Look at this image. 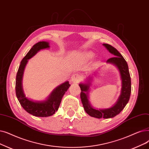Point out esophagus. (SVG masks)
<instances>
[{
  "mask_svg": "<svg viewBox=\"0 0 149 149\" xmlns=\"http://www.w3.org/2000/svg\"><path fill=\"white\" fill-rule=\"evenodd\" d=\"M80 80V76L79 74H74L71 77V81L73 83H79Z\"/></svg>",
  "mask_w": 149,
  "mask_h": 149,
  "instance_id": "1",
  "label": "esophagus"
}]
</instances>
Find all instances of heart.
Listing matches in <instances>:
<instances>
[{
	"instance_id": "1",
	"label": "heart",
	"mask_w": 149,
	"mask_h": 149,
	"mask_svg": "<svg viewBox=\"0 0 149 149\" xmlns=\"http://www.w3.org/2000/svg\"><path fill=\"white\" fill-rule=\"evenodd\" d=\"M93 55H94V54L92 52H88V53H86V54H85V56L87 58H91L93 56Z\"/></svg>"
}]
</instances>
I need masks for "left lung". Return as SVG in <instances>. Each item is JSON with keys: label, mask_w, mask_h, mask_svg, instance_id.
Returning a JSON list of instances; mask_svg holds the SVG:
<instances>
[{"label": "left lung", "mask_w": 149, "mask_h": 149, "mask_svg": "<svg viewBox=\"0 0 149 149\" xmlns=\"http://www.w3.org/2000/svg\"><path fill=\"white\" fill-rule=\"evenodd\" d=\"M103 46L114 55V57L110 58L107 60V63L114 64L118 67L122 79V90L119 98L113 107L105 109H96L91 106L88 99V93L90 84H79L81 92L80 97L84 109L86 113L90 116L95 118L108 119L114 118L119 114L123 109L125 108L130 99L131 94V78L129 73L128 64L124 57L119 52V51L108 44H103Z\"/></svg>", "instance_id": "obj_1"}]
</instances>
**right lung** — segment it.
<instances>
[{"instance_id": "right-lung-1", "label": "right lung", "mask_w": 149, "mask_h": 149, "mask_svg": "<svg viewBox=\"0 0 149 149\" xmlns=\"http://www.w3.org/2000/svg\"><path fill=\"white\" fill-rule=\"evenodd\" d=\"M49 47V43L45 41H40L35 44L22 60L16 78V94L19 103L27 113L37 117H48L53 115L58 110L63 96L70 86L69 81L61 84L53 91L48 99L44 102H33L25 97L22 88V79L25 65L28 60L39 50Z\"/></svg>"}]
</instances>
